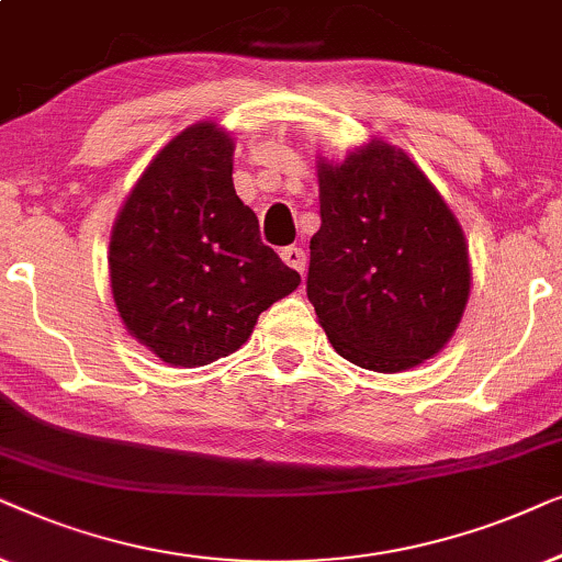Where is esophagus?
Here are the masks:
<instances>
[{
  "label": "esophagus",
  "mask_w": 562,
  "mask_h": 562,
  "mask_svg": "<svg viewBox=\"0 0 562 562\" xmlns=\"http://www.w3.org/2000/svg\"><path fill=\"white\" fill-rule=\"evenodd\" d=\"M282 261H285L290 269H295V272H305V251L301 246H288V249H282Z\"/></svg>",
  "instance_id": "obj_1"
}]
</instances>
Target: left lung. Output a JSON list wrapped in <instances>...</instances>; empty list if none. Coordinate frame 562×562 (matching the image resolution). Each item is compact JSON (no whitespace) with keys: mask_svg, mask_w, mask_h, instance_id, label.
<instances>
[{"mask_svg":"<svg viewBox=\"0 0 562 562\" xmlns=\"http://www.w3.org/2000/svg\"><path fill=\"white\" fill-rule=\"evenodd\" d=\"M308 301L344 359L401 372L452 339L470 295L468 244L422 169L385 140L318 161Z\"/></svg>","mask_w":562,"mask_h":562,"instance_id":"1","label":"left lung"}]
</instances>
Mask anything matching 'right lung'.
I'll return each instance as SVG.
<instances>
[{"instance_id": "obj_1", "label": "right lung", "mask_w": 562, "mask_h": 562, "mask_svg": "<svg viewBox=\"0 0 562 562\" xmlns=\"http://www.w3.org/2000/svg\"><path fill=\"white\" fill-rule=\"evenodd\" d=\"M234 138L211 120L169 140L110 236V288L131 336L171 368H203L246 344L259 313L301 274L259 238L234 190Z\"/></svg>"}]
</instances>
